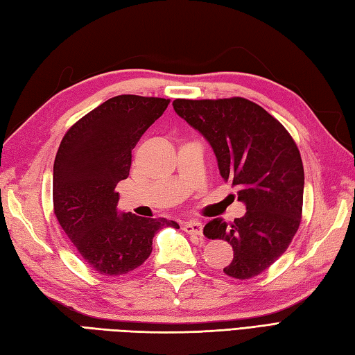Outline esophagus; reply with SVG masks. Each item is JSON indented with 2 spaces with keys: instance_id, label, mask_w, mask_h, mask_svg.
<instances>
[{
  "instance_id": "1",
  "label": "esophagus",
  "mask_w": 355,
  "mask_h": 355,
  "mask_svg": "<svg viewBox=\"0 0 355 355\" xmlns=\"http://www.w3.org/2000/svg\"><path fill=\"white\" fill-rule=\"evenodd\" d=\"M184 231L188 234H193V236H200L202 234V223L198 220H190V222H185L182 225Z\"/></svg>"
}]
</instances>
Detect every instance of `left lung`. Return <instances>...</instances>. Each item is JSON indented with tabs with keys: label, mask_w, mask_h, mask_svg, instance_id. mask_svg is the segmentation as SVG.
Segmentation results:
<instances>
[{
	"label": "left lung",
	"mask_w": 355,
	"mask_h": 355,
	"mask_svg": "<svg viewBox=\"0 0 355 355\" xmlns=\"http://www.w3.org/2000/svg\"><path fill=\"white\" fill-rule=\"evenodd\" d=\"M173 108L209 142L220 176L247 207L233 223L216 218L204 227L205 237L233 247L223 272L241 280L259 276L300 225L305 175L297 146L276 118L245 98L175 99Z\"/></svg>",
	"instance_id": "1"
}]
</instances>
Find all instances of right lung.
I'll use <instances>...</instances> for the list:
<instances>
[{
    "mask_svg": "<svg viewBox=\"0 0 355 355\" xmlns=\"http://www.w3.org/2000/svg\"><path fill=\"white\" fill-rule=\"evenodd\" d=\"M170 99L137 95L110 98L64 135L53 164L58 222L90 268L121 276L142 265L153 237L175 220L119 213L118 182L128 178L132 150Z\"/></svg>",
    "mask_w": 355,
    "mask_h": 355,
    "instance_id": "obj_1",
    "label": "right lung"
}]
</instances>
